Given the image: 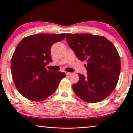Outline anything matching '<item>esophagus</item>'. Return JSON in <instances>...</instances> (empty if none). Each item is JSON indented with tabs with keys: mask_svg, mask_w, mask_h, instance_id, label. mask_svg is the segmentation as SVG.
<instances>
[{
	"mask_svg": "<svg viewBox=\"0 0 133 133\" xmlns=\"http://www.w3.org/2000/svg\"><path fill=\"white\" fill-rule=\"evenodd\" d=\"M65 73H66V75L67 76H69V75H71V73H69V72H67V71H65Z\"/></svg>",
	"mask_w": 133,
	"mask_h": 133,
	"instance_id": "1",
	"label": "esophagus"
}]
</instances>
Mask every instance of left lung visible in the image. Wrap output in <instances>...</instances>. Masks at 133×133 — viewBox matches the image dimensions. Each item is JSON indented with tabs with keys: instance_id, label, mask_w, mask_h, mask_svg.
Returning a JSON list of instances; mask_svg holds the SVG:
<instances>
[{
	"instance_id": "1",
	"label": "left lung",
	"mask_w": 133,
	"mask_h": 133,
	"mask_svg": "<svg viewBox=\"0 0 133 133\" xmlns=\"http://www.w3.org/2000/svg\"><path fill=\"white\" fill-rule=\"evenodd\" d=\"M66 40L80 61H85L87 75L78 74L73 89L85 102L95 103L110 96L116 88L121 69L120 56L114 45L103 36L67 33Z\"/></svg>"
}]
</instances>
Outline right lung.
Returning <instances> with one entry per match:
<instances>
[{"instance_id":"1","label":"right lung","mask_w":133,"mask_h":133,"mask_svg":"<svg viewBox=\"0 0 133 133\" xmlns=\"http://www.w3.org/2000/svg\"><path fill=\"white\" fill-rule=\"evenodd\" d=\"M65 37V33H40L24 37L18 44L11 59V71L16 87L25 98L33 102L44 100L66 77L64 73L45 67L52 62V45Z\"/></svg>"}]
</instances>
